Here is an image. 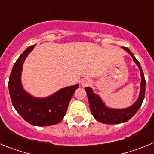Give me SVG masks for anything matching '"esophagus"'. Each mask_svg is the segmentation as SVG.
I'll return each mask as SVG.
<instances>
[{
  "mask_svg": "<svg viewBox=\"0 0 154 154\" xmlns=\"http://www.w3.org/2000/svg\"><path fill=\"white\" fill-rule=\"evenodd\" d=\"M90 80L88 79H83L81 80V85L83 87L88 86L90 84Z\"/></svg>",
  "mask_w": 154,
  "mask_h": 154,
  "instance_id": "34e87169",
  "label": "esophagus"
}]
</instances>
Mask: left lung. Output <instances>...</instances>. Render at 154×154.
<instances>
[{
  "instance_id": "8db88e82",
  "label": "left lung",
  "mask_w": 154,
  "mask_h": 154,
  "mask_svg": "<svg viewBox=\"0 0 154 154\" xmlns=\"http://www.w3.org/2000/svg\"><path fill=\"white\" fill-rule=\"evenodd\" d=\"M123 49L126 50L133 58V61L138 65V67L140 69L141 74V89L137 101L133 106L124 109H112L107 108L103 103L101 99L96 94H95L92 89L89 87H85V89L86 91L87 96L89 99V107H90L91 112L94 118L100 123H106V124H118V123H125L129 119H131L133 116L137 113L138 109L142 105L145 97V89H146V81L144 78L143 72L142 70L140 62L137 61L135 56L133 55V53L130 50L126 47H123Z\"/></svg>"
}]
</instances>
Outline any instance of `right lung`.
<instances>
[{
	"label": "right lung",
	"mask_w": 154,
	"mask_h": 154,
	"mask_svg": "<svg viewBox=\"0 0 154 154\" xmlns=\"http://www.w3.org/2000/svg\"><path fill=\"white\" fill-rule=\"evenodd\" d=\"M35 46L26 48L15 62L9 77L8 89L14 107L24 120L34 126H51L62 120L79 85L64 88L45 99L32 97L24 92L21 84V69L24 59Z\"/></svg>",
	"instance_id": "obj_1"
}]
</instances>
